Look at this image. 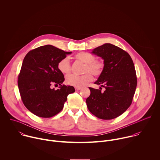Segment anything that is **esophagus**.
<instances>
[{"mask_svg": "<svg viewBox=\"0 0 160 160\" xmlns=\"http://www.w3.org/2000/svg\"><path fill=\"white\" fill-rule=\"evenodd\" d=\"M75 90H80L82 88H81V87H75Z\"/></svg>", "mask_w": 160, "mask_h": 160, "instance_id": "1", "label": "esophagus"}]
</instances>
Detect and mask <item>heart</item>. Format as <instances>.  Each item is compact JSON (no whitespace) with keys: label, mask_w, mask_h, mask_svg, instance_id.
<instances>
[{"label":"heart","mask_w":160,"mask_h":160,"mask_svg":"<svg viewBox=\"0 0 160 160\" xmlns=\"http://www.w3.org/2000/svg\"><path fill=\"white\" fill-rule=\"evenodd\" d=\"M77 60L85 63L84 72L83 75L74 74L69 75L66 78V83L75 87H82L93 80L92 73L95 76H99L102 74L104 63L102 61L96 60V57L90 53L80 52L75 55ZM58 69L63 74H68L71 71V65L68 57L62 58L58 63Z\"/></svg>","instance_id":"heart-1"}]
</instances>
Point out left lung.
I'll return each instance as SVG.
<instances>
[{
    "label": "left lung",
    "instance_id": "left-lung-1",
    "mask_svg": "<svg viewBox=\"0 0 160 160\" xmlns=\"http://www.w3.org/2000/svg\"><path fill=\"white\" fill-rule=\"evenodd\" d=\"M93 54L103 60L104 68L95 84L105 88L89 87L87 98L88 109L95 116L110 120L123 114L131 105L137 86L134 63L130 55L121 48L105 43L93 49Z\"/></svg>",
    "mask_w": 160,
    "mask_h": 160
}]
</instances>
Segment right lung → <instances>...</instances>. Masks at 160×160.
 <instances>
[{
	"mask_svg": "<svg viewBox=\"0 0 160 160\" xmlns=\"http://www.w3.org/2000/svg\"><path fill=\"white\" fill-rule=\"evenodd\" d=\"M72 52H66L52 45L38 47L28 52L18 76V87L25 107L34 115L51 118L63 108L73 86L62 85L63 74L57 67L58 62ZM60 85L59 89L51 88Z\"/></svg>",
	"mask_w": 160,
	"mask_h": 160,
	"instance_id": "1",
	"label": "right lung"
}]
</instances>
